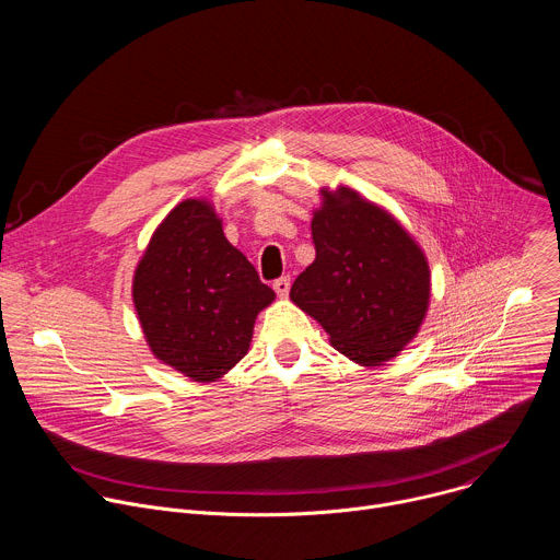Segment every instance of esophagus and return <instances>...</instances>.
<instances>
[{
  "instance_id": "obj_1",
  "label": "esophagus",
  "mask_w": 560,
  "mask_h": 560,
  "mask_svg": "<svg viewBox=\"0 0 560 560\" xmlns=\"http://www.w3.org/2000/svg\"><path fill=\"white\" fill-rule=\"evenodd\" d=\"M272 288H275V292H277L281 299H285V296H288V292H290V277H281V279H277V281L272 283Z\"/></svg>"
}]
</instances>
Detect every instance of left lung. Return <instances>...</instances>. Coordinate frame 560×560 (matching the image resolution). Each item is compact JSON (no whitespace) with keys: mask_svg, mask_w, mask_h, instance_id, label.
Returning <instances> with one entry per match:
<instances>
[{"mask_svg":"<svg viewBox=\"0 0 560 560\" xmlns=\"http://www.w3.org/2000/svg\"><path fill=\"white\" fill-rule=\"evenodd\" d=\"M312 212L316 257L290 299L350 361L376 368L412 343L425 322L432 275L410 230L348 186H324Z\"/></svg>","mask_w":560,"mask_h":560,"instance_id":"1","label":"left lung"}]
</instances>
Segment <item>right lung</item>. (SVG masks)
Wrapping results in <instances>:
<instances>
[{
  "label": "right lung",
  "mask_w": 560,
  "mask_h": 560,
  "mask_svg": "<svg viewBox=\"0 0 560 560\" xmlns=\"http://www.w3.org/2000/svg\"><path fill=\"white\" fill-rule=\"evenodd\" d=\"M275 292L223 234L210 199H184L159 223L132 275V303L152 357L197 383L242 361Z\"/></svg>",
  "instance_id": "add662e5"
}]
</instances>
